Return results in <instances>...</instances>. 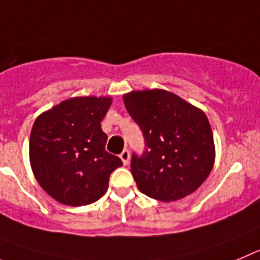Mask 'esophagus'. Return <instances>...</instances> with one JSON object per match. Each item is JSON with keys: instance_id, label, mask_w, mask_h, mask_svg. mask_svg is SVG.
Instances as JSON below:
<instances>
[{"instance_id": "esophagus-1", "label": "esophagus", "mask_w": 260, "mask_h": 260, "mask_svg": "<svg viewBox=\"0 0 260 260\" xmlns=\"http://www.w3.org/2000/svg\"><path fill=\"white\" fill-rule=\"evenodd\" d=\"M120 159L123 160V163H124V166H127L128 163H129V150H127V149H124V150L121 151L120 153Z\"/></svg>"}]
</instances>
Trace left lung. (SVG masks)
Segmentation results:
<instances>
[{"label":"left lung","mask_w":260,"mask_h":260,"mask_svg":"<svg viewBox=\"0 0 260 260\" xmlns=\"http://www.w3.org/2000/svg\"><path fill=\"white\" fill-rule=\"evenodd\" d=\"M123 101L145 140L144 153H133L131 159L140 191L172 202L197 190L215 160L214 137L205 113L162 89L127 93Z\"/></svg>","instance_id":"1"}]
</instances>
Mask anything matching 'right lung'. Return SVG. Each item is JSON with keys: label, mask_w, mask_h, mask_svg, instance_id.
<instances>
[{"label": "right lung", "mask_w": 260, "mask_h": 260, "mask_svg": "<svg viewBox=\"0 0 260 260\" xmlns=\"http://www.w3.org/2000/svg\"><path fill=\"white\" fill-rule=\"evenodd\" d=\"M109 97H78L60 102L35 120L29 160L41 188L58 202L85 206L106 193L110 175L123 166L105 150L101 121Z\"/></svg>", "instance_id": "1"}]
</instances>
